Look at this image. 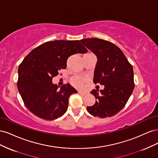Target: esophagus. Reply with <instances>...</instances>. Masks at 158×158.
I'll list each match as a JSON object with an SVG mask.
<instances>
[{
    "instance_id": "obj_1",
    "label": "esophagus",
    "mask_w": 158,
    "mask_h": 158,
    "mask_svg": "<svg viewBox=\"0 0 158 158\" xmlns=\"http://www.w3.org/2000/svg\"><path fill=\"white\" fill-rule=\"evenodd\" d=\"M78 94H80V95H85V94H86V92H82V91H78Z\"/></svg>"
}]
</instances>
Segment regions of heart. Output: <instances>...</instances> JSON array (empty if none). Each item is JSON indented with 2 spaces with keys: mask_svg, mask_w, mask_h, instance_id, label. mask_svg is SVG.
Listing matches in <instances>:
<instances>
[{
  "mask_svg": "<svg viewBox=\"0 0 158 158\" xmlns=\"http://www.w3.org/2000/svg\"><path fill=\"white\" fill-rule=\"evenodd\" d=\"M84 78L82 76H76L71 79V83L74 86L78 88H82L84 87Z\"/></svg>",
  "mask_w": 158,
  "mask_h": 158,
  "instance_id": "obj_1",
  "label": "heart"
}]
</instances>
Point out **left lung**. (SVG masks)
<instances>
[{
  "mask_svg": "<svg viewBox=\"0 0 158 158\" xmlns=\"http://www.w3.org/2000/svg\"><path fill=\"white\" fill-rule=\"evenodd\" d=\"M80 41L97 56L93 82L105 86L100 92L98 89L91 92L95 98V103L87 107L88 111L94 117H112L125 106L133 92L132 66L123 51L111 42L98 38Z\"/></svg>",
  "mask_w": 158,
  "mask_h": 158,
  "instance_id": "1",
  "label": "left lung"
}]
</instances>
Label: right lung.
I'll use <instances>...</instances> for the list:
<instances>
[{"instance_id": "right-lung-1", "label": "right lung", "mask_w": 158, "mask_h": 158, "mask_svg": "<svg viewBox=\"0 0 158 158\" xmlns=\"http://www.w3.org/2000/svg\"><path fill=\"white\" fill-rule=\"evenodd\" d=\"M87 52L78 40L48 41L33 49L18 67L17 86L27 109L47 121L63 116L69 97L77 91L69 84L58 89L52 78L66 69L70 56Z\"/></svg>"}]
</instances>
